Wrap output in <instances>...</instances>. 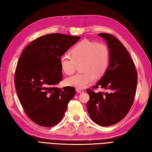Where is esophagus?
I'll return each instance as SVG.
<instances>
[{"label":"esophagus","mask_w":152,"mask_h":152,"mask_svg":"<svg viewBox=\"0 0 152 152\" xmlns=\"http://www.w3.org/2000/svg\"><path fill=\"white\" fill-rule=\"evenodd\" d=\"M76 91H77V92H78V93H82L84 92L83 89H82V88H76Z\"/></svg>","instance_id":"obj_1"}]
</instances>
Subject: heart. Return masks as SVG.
Returning <instances> with one entry per match:
<instances>
[{
    "label": "heart",
    "instance_id": "1",
    "mask_svg": "<svg viewBox=\"0 0 152 152\" xmlns=\"http://www.w3.org/2000/svg\"><path fill=\"white\" fill-rule=\"evenodd\" d=\"M110 53L108 45L104 43L83 39L79 42L72 50L71 56L64 54L59 63L64 72L72 75L75 72L77 65L82 64L83 72L68 78V85L78 88L87 87L96 77H102L106 73L110 63Z\"/></svg>",
    "mask_w": 152,
    "mask_h": 152
}]
</instances>
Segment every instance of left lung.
Masks as SVG:
<instances>
[{"label": "left lung", "mask_w": 152, "mask_h": 152, "mask_svg": "<svg viewBox=\"0 0 152 152\" xmlns=\"http://www.w3.org/2000/svg\"><path fill=\"white\" fill-rule=\"evenodd\" d=\"M98 36L107 41L110 53V64L93 89H87L90 96L87 108L93 122L108 126L122 121L129 112L135 97L138 73L129 53L118 39L107 33ZM99 87L110 92L95 93L93 91Z\"/></svg>", "instance_id": "8db88e82"}]
</instances>
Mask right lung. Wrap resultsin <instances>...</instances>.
I'll return each instance as SVG.
<instances>
[{
    "label": "right lung",
    "instance_id": "obj_1",
    "mask_svg": "<svg viewBox=\"0 0 152 152\" xmlns=\"http://www.w3.org/2000/svg\"><path fill=\"white\" fill-rule=\"evenodd\" d=\"M81 38L50 34L34 39L25 48L16 65L14 84L28 118L41 126L52 127L61 121L75 94L73 87H56L62 81L59 59Z\"/></svg>",
    "mask_w": 152,
    "mask_h": 152
}]
</instances>
